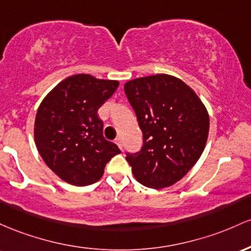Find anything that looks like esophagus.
Instances as JSON below:
<instances>
[{"mask_svg":"<svg viewBox=\"0 0 251 251\" xmlns=\"http://www.w3.org/2000/svg\"><path fill=\"white\" fill-rule=\"evenodd\" d=\"M115 143H116V145L118 146V148H120L121 151H122V149H123V142H122V139H121V137H117V139L115 140Z\"/></svg>","mask_w":251,"mask_h":251,"instance_id":"34e87169","label":"esophagus"}]
</instances>
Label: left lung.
Listing matches in <instances>:
<instances>
[{"label":"left lung","instance_id":"8db88e82","mask_svg":"<svg viewBox=\"0 0 251 251\" xmlns=\"http://www.w3.org/2000/svg\"><path fill=\"white\" fill-rule=\"evenodd\" d=\"M143 134V146L126 154L134 176L145 186L165 188L184 178L201 157L210 118L201 98L174 75L136 78L125 84Z\"/></svg>","mask_w":251,"mask_h":251}]
</instances>
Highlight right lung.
Returning a JSON list of instances; mask_svg holds the SVG:
<instances>
[{
	"instance_id": "add662e5",
	"label": "right lung",
	"mask_w": 251,
	"mask_h": 251,
	"mask_svg": "<svg viewBox=\"0 0 251 251\" xmlns=\"http://www.w3.org/2000/svg\"><path fill=\"white\" fill-rule=\"evenodd\" d=\"M120 85L91 75L65 78L42 100L35 116L34 140L45 163L67 184L88 186L121 153L103 136L98 109Z\"/></svg>"
}]
</instances>
